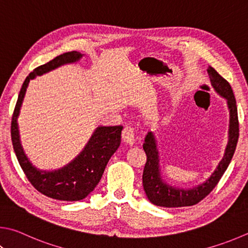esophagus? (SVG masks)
<instances>
[{"label":"esophagus","mask_w":248,"mask_h":248,"mask_svg":"<svg viewBox=\"0 0 248 248\" xmlns=\"http://www.w3.org/2000/svg\"><path fill=\"white\" fill-rule=\"evenodd\" d=\"M134 136H136V134H134V130L132 128L127 127L123 130V133H121V139H123V141L125 144L132 146L134 142H136V139H134L136 137Z\"/></svg>","instance_id":"obj_1"}]
</instances>
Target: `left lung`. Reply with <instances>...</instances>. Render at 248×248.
<instances>
[{
	"label": "left lung",
	"mask_w": 248,
	"mask_h": 248,
	"mask_svg": "<svg viewBox=\"0 0 248 248\" xmlns=\"http://www.w3.org/2000/svg\"><path fill=\"white\" fill-rule=\"evenodd\" d=\"M208 75L211 84L220 95L226 97L228 106L230 109V128H229V142L224 153L223 158L220 161L217 169L201 186L193 187L191 190H181V188L172 187L163 182L159 173V159L158 152L156 148V142L152 132H148L145 138V143L143 144L144 152L146 154V163L143 170V187L147 199L152 204L161 207H186L192 206L200 202L209 194L217 186L220 179L227 170L229 164L235 152L238 140V117L236 101L234 97L230 83L221 77L213 67H208Z\"/></svg>",
	"instance_id": "1"
}]
</instances>
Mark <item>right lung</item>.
<instances>
[{"label":"right lung","mask_w":248,"mask_h":248,"mask_svg":"<svg viewBox=\"0 0 248 248\" xmlns=\"http://www.w3.org/2000/svg\"><path fill=\"white\" fill-rule=\"evenodd\" d=\"M81 57L82 54L79 52H67L56 56L46 64L34 68L22 84L12 117L11 136L13 147L22 171L35 190L58 201L75 202L83 200L94 190L100 182L111 155L120 145L123 127H98L77 158L64 168L47 172L34 168L25 155L19 140L17 117L19 115L26 89L31 79L35 76H41L55 69L61 65L77 62Z\"/></svg>","instance_id":"1"}]
</instances>
